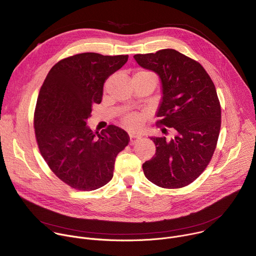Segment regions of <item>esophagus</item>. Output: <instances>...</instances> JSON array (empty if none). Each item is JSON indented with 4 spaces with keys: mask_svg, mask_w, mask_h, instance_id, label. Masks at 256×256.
<instances>
[{
    "mask_svg": "<svg viewBox=\"0 0 256 256\" xmlns=\"http://www.w3.org/2000/svg\"><path fill=\"white\" fill-rule=\"evenodd\" d=\"M140 138V134H130V144H136V142Z\"/></svg>",
    "mask_w": 256,
    "mask_h": 256,
    "instance_id": "34e87169",
    "label": "esophagus"
}]
</instances>
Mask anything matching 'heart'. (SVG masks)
<instances>
[{
	"label": "heart",
	"mask_w": 256,
	"mask_h": 256,
	"mask_svg": "<svg viewBox=\"0 0 256 256\" xmlns=\"http://www.w3.org/2000/svg\"><path fill=\"white\" fill-rule=\"evenodd\" d=\"M144 72H148L147 70H138L136 72V75H140V74H144ZM142 120V114H128L124 118V124L128 128H130V130H136L140 126V122Z\"/></svg>",
	"instance_id": "obj_1"
}]
</instances>
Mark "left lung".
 I'll list each match as a JSON object with an SVG mask.
<instances>
[{
  "label": "left lung",
  "mask_w": 256,
  "mask_h": 256,
  "mask_svg": "<svg viewBox=\"0 0 256 256\" xmlns=\"http://www.w3.org/2000/svg\"><path fill=\"white\" fill-rule=\"evenodd\" d=\"M134 58L159 76L162 100L157 124L174 134L170 138L150 136L156 153L142 164L144 176L160 188L186 186L206 168L220 134L221 105L214 85L200 62L175 50Z\"/></svg>",
  "instance_id": "obj_1"
}]
</instances>
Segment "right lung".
Segmentation results:
<instances>
[{"mask_svg":"<svg viewBox=\"0 0 256 256\" xmlns=\"http://www.w3.org/2000/svg\"><path fill=\"white\" fill-rule=\"evenodd\" d=\"M128 56L84 52L56 62L40 88L34 112L35 136L52 171L68 186L95 190L112 180L118 154L130 142L126 130L108 126L93 132L86 124L102 100L107 78Z\"/></svg>","mask_w":256,"mask_h":256,"instance_id":"1","label":"right lung"}]
</instances>
